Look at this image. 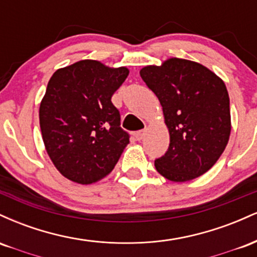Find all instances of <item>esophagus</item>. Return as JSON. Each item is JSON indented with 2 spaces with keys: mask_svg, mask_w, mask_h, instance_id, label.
I'll list each match as a JSON object with an SVG mask.
<instances>
[{
  "mask_svg": "<svg viewBox=\"0 0 257 257\" xmlns=\"http://www.w3.org/2000/svg\"><path fill=\"white\" fill-rule=\"evenodd\" d=\"M146 132H147V129H144V131H140V132L135 133V134H134L135 135V139H137L138 141H141L144 138H145Z\"/></svg>",
  "mask_w": 257,
  "mask_h": 257,
  "instance_id": "34e87169",
  "label": "esophagus"
}]
</instances>
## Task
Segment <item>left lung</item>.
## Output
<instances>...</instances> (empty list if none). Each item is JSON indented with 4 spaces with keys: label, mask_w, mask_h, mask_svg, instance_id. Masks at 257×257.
Masks as SVG:
<instances>
[{
    "label": "left lung",
    "mask_w": 257,
    "mask_h": 257,
    "mask_svg": "<svg viewBox=\"0 0 257 257\" xmlns=\"http://www.w3.org/2000/svg\"><path fill=\"white\" fill-rule=\"evenodd\" d=\"M163 108L169 149L156 159L162 176L186 182L208 172L225 151L231 134L229 96L225 82L204 65L169 58L140 70Z\"/></svg>",
    "instance_id": "left-lung-1"
}]
</instances>
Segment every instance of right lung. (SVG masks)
<instances>
[{
    "label": "right lung",
    "instance_id": "right-lung-1",
    "mask_svg": "<svg viewBox=\"0 0 257 257\" xmlns=\"http://www.w3.org/2000/svg\"><path fill=\"white\" fill-rule=\"evenodd\" d=\"M125 66L79 60L53 73L40 105L46 151L66 179L98 182L112 172L129 144L111 98L128 77Z\"/></svg>",
    "mask_w": 257,
    "mask_h": 257
}]
</instances>
